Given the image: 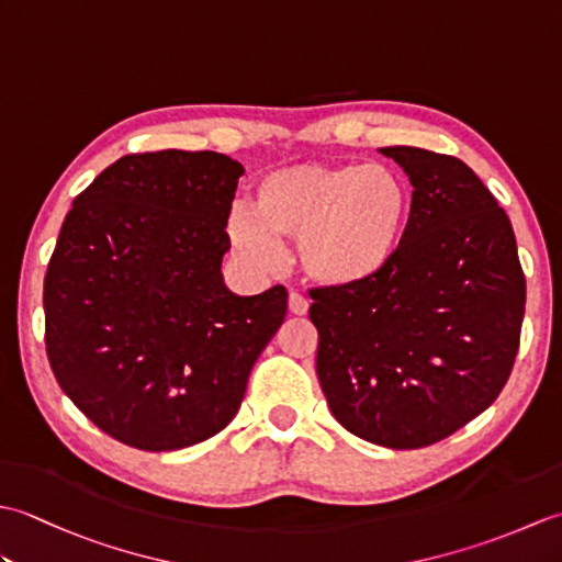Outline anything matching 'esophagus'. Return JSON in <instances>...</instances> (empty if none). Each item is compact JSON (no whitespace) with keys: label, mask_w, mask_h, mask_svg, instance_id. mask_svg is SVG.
Listing matches in <instances>:
<instances>
[{"label":"esophagus","mask_w":562,"mask_h":562,"mask_svg":"<svg viewBox=\"0 0 562 562\" xmlns=\"http://www.w3.org/2000/svg\"><path fill=\"white\" fill-rule=\"evenodd\" d=\"M308 312V300L302 296L300 292H292L290 294V314L294 316H304Z\"/></svg>","instance_id":"obj_1"}]
</instances>
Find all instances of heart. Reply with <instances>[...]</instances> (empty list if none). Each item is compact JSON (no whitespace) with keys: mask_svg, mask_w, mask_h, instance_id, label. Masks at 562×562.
Masks as SVG:
<instances>
[{"mask_svg":"<svg viewBox=\"0 0 562 562\" xmlns=\"http://www.w3.org/2000/svg\"><path fill=\"white\" fill-rule=\"evenodd\" d=\"M254 217L234 212L229 234L254 266L278 260V241H296V262L324 288H360L381 278L408 238L413 188L389 164H296L262 176Z\"/></svg>","mask_w":562,"mask_h":562,"instance_id":"heart-1","label":"heart"}]
</instances>
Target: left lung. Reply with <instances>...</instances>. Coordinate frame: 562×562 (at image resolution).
Listing matches in <instances>:
<instances>
[{
    "label": "left lung",
    "mask_w": 562,
    "mask_h": 562,
    "mask_svg": "<svg viewBox=\"0 0 562 562\" xmlns=\"http://www.w3.org/2000/svg\"><path fill=\"white\" fill-rule=\"evenodd\" d=\"M413 183L398 260L360 288H316V374L348 432L420 449L491 405L515 367L527 280L495 195L461 159L384 147Z\"/></svg>",
    "instance_id": "obj_1"
}]
</instances>
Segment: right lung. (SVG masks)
<instances>
[{
  "label": "right lung",
  "mask_w": 562,
  "mask_h": 562,
  "mask_svg": "<svg viewBox=\"0 0 562 562\" xmlns=\"http://www.w3.org/2000/svg\"><path fill=\"white\" fill-rule=\"evenodd\" d=\"M244 166L217 151L127 154L75 198L43 282L45 352L105 435L173 451L234 420L288 292L224 288Z\"/></svg>",
  "instance_id": "right-lung-1"
}]
</instances>
